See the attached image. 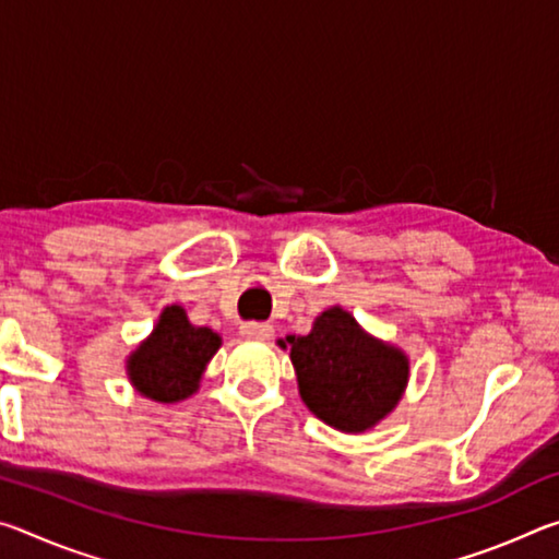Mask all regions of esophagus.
Instances as JSON below:
<instances>
[{"mask_svg":"<svg viewBox=\"0 0 559 559\" xmlns=\"http://www.w3.org/2000/svg\"><path fill=\"white\" fill-rule=\"evenodd\" d=\"M241 335L249 340H271L273 337V328L269 323H243Z\"/></svg>","mask_w":559,"mask_h":559,"instance_id":"34e87169","label":"esophagus"}]
</instances>
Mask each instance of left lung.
Segmentation results:
<instances>
[{
    "instance_id": "obj_1",
    "label": "left lung",
    "mask_w": 559,
    "mask_h": 559,
    "mask_svg": "<svg viewBox=\"0 0 559 559\" xmlns=\"http://www.w3.org/2000/svg\"><path fill=\"white\" fill-rule=\"evenodd\" d=\"M278 345L290 349L302 404L343 433L374 429L409 382L404 349L367 333L340 306L323 310L308 335H286Z\"/></svg>"
}]
</instances>
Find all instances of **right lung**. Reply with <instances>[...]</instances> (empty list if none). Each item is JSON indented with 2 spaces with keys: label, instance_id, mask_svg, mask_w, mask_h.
Returning <instances> with one entry per match:
<instances>
[{
  "label": "right lung",
  "instance_id": "right-lung-1",
  "mask_svg": "<svg viewBox=\"0 0 559 559\" xmlns=\"http://www.w3.org/2000/svg\"><path fill=\"white\" fill-rule=\"evenodd\" d=\"M222 347L212 328L192 325L182 306H167L143 343L126 357V374L140 396L157 404L189 400Z\"/></svg>",
  "mask_w": 559,
  "mask_h": 559
}]
</instances>
